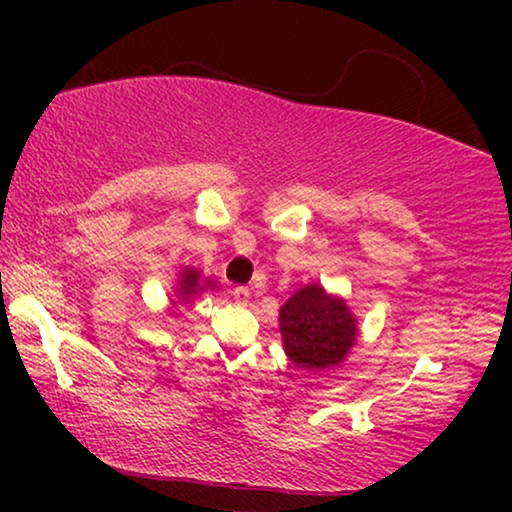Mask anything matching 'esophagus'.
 Here are the masks:
<instances>
[{
	"label": "esophagus",
	"mask_w": 512,
	"mask_h": 512,
	"mask_svg": "<svg viewBox=\"0 0 512 512\" xmlns=\"http://www.w3.org/2000/svg\"><path fill=\"white\" fill-rule=\"evenodd\" d=\"M233 298H235V303L247 305L249 298H251V291L247 289V286H235V289H233Z\"/></svg>",
	"instance_id": "34e87169"
}]
</instances>
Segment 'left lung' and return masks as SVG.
Returning <instances> with one entry per match:
<instances>
[{
	"instance_id": "1",
	"label": "left lung",
	"mask_w": 512,
	"mask_h": 512,
	"mask_svg": "<svg viewBox=\"0 0 512 512\" xmlns=\"http://www.w3.org/2000/svg\"><path fill=\"white\" fill-rule=\"evenodd\" d=\"M279 333L293 366L319 373L345 363L359 340V321L338 293L305 284L279 307Z\"/></svg>"
}]
</instances>
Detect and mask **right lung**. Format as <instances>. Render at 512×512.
<instances>
[{
  "instance_id": "right-lung-1",
  "label": "right lung",
  "mask_w": 512,
  "mask_h": 512,
  "mask_svg": "<svg viewBox=\"0 0 512 512\" xmlns=\"http://www.w3.org/2000/svg\"><path fill=\"white\" fill-rule=\"evenodd\" d=\"M174 296H172V307L170 317H177L179 305H191L195 298H200L205 291H216V279L205 277L202 270L191 268V265H184L177 272V284H174Z\"/></svg>"
}]
</instances>
